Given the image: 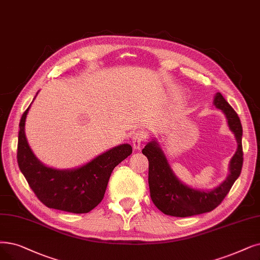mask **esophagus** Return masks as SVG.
Listing matches in <instances>:
<instances>
[{"label": "esophagus", "instance_id": "esophagus-1", "mask_svg": "<svg viewBox=\"0 0 260 260\" xmlns=\"http://www.w3.org/2000/svg\"><path fill=\"white\" fill-rule=\"evenodd\" d=\"M146 138H147L146 132L143 131V130L137 131L136 134H134V136H133V139H132L133 147L136 148V149H139L143 145V143L146 141Z\"/></svg>", "mask_w": 260, "mask_h": 260}]
</instances>
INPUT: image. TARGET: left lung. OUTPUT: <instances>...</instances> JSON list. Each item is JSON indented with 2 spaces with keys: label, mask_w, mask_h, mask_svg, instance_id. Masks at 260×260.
<instances>
[{
  "label": "left lung",
  "mask_w": 260,
  "mask_h": 260,
  "mask_svg": "<svg viewBox=\"0 0 260 260\" xmlns=\"http://www.w3.org/2000/svg\"><path fill=\"white\" fill-rule=\"evenodd\" d=\"M214 105L226 115L228 126L238 142V149L230 165V175L215 189L206 192L194 190L182 184L174 175L162 149L155 141L148 143L142 150L149 162L148 183L151 201L164 214L185 217L212 211L223 202L234 182L240 176L243 164L240 118L221 92L215 95Z\"/></svg>",
  "instance_id": "1"
}]
</instances>
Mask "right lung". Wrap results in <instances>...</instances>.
<instances>
[{
  "label": "right lung",
  "mask_w": 260,
  "mask_h": 260,
  "mask_svg": "<svg viewBox=\"0 0 260 260\" xmlns=\"http://www.w3.org/2000/svg\"><path fill=\"white\" fill-rule=\"evenodd\" d=\"M28 109L19 123L17 161L29 188L48 208L72 213L89 212L102 201L114 168L132 153V147L129 144L119 145L76 170L47 168L35 157L25 138Z\"/></svg>",
  "instance_id": "right-lung-1"
}]
</instances>
